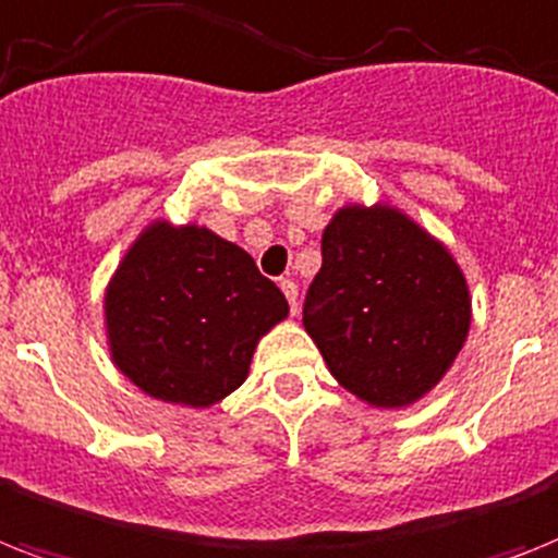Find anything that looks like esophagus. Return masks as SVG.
Segmentation results:
<instances>
[{"mask_svg": "<svg viewBox=\"0 0 558 558\" xmlns=\"http://www.w3.org/2000/svg\"><path fill=\"white\" fill-rule=\"evenodd\" d=\"M280 292L287 294V301H289V310H292V315H298V283L289 278L280 280Z\"/></svg>", "mask_w": 558, "mask_h": 558, "instance_id": "34e87169", "label": "esophagus"}]
</instances>
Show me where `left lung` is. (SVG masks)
<instances>
[{
  "label": "left lung",
  "instance_id": "8db88e82",
  "mask_svg": "<svg viewBox=\"0 0 558 558\" xmlns=\"http://www.w3.org/2000/svg\"><path fill=\"white\" fill-rule=\"evenodd\" d=\"M320 252L303 326L329 373L369 407L415 404L468 341L470 289L456 257L384 203L338 208Z\"/></svg>",
  "mask_w": 558,
  "mask_h": 558
}]
</instances>
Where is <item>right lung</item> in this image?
Wrapping results in <instances>:
<instances>
[{
  "label": "right lung",
  "instance_id": "obj_1",
  "mask_svg": "<svg viewBox=\"0 0 558 558\" xmlns=\"http://www.w3.org/2000/svg\"><path fill=\"white\" fill-rule=\"evenodd\" d=\"M289 303L252 255L206 226L154 220L106 289L111 361L146 396L211 407L246 381Z\"/></svg>",
  "mask_w": 558,
  "mask_h": 558
}]
</instances>
